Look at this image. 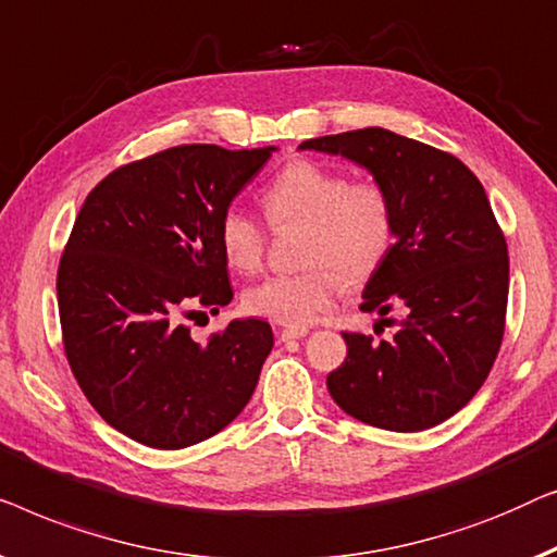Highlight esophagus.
Returning a JSON list of instances; mask_svg holds the SVG:
<instances>
[{
	"mask_svg": "<svg viewBox=\"0 0 557 557\" xmlns=\"http://www.w3.org/2000/svg\"><path fill=\"white\" fill-rule=\"evenodd\" d=\"M308 333H310L308 327H293V325H289V327H280L277 338L280 341H297V338H305Z\"/></svg>",
	"mask_w": 557,
	"mask_h": 557,
	"instance_id": "esophagus-1",
	"label": "esophagus"
}]
</instances>
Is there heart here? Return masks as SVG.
<instances>
[{
	"mask_svg": "<svg viewBox=\"0 0 557 557\" xmlns=\"http://www.w3.org/2000/svg\"><path fill=\"white\" fill-rule=\"evenodd\" d=\"M262 207L275 226L302 224L300 264L245 293V308L282 325H308L331 308L350 282L381 270L396 239V211L375 182H350L346 171L312 161L287 163L262 191ZM219 247L230 268L252 272L264 257V230L242 209H226Z\"/></svg>",
	"mask_w": 557,
	"mask_h": 557,
	"instance_id": "obj_1",
	"label": "heart"
}]
</instances>
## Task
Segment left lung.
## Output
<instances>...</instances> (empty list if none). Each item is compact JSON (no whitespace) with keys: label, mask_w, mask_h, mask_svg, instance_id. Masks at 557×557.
<instances>
[{"label":"left lung","mask_w":557,"mask_h":557,"mask_svg":"<svg viewBox=\"0 0 557 557\" xmlns=\"http://www.w3.org/2000/svg\"><path fill=\"white\" fill-rule=\"evenodd\" d=\"M300 151L354 161L388 191L394 247L363 287V312L406 318L394 338L343 333L348 356L327 375L348 417L388 432H424L472 401L505 333L510 260L490 199L451 153L386 128L302 140ZM379 320V323H381Z\"/></svg>","instance_id":"obj_1"}]
</instances>
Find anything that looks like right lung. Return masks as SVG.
I'll return each mask as SVG.
<instances>
[{
    "mask_svg": "<svg viewBox=\"0 0 557 557\" xmlns=\"http://www.w3.org/2000/svg\"><path fill=\"white\" fill-rule=\"evenodd\" d=\"M277 146H176L88 194L58 270L62 341L83 394L133 442L184 449L239 417L275 338L232 320L209 343L182 312L232 302L219 222Z\"/></svg>",
    "mask_w": 557,
    "mask_h": 557,
    "instance_id": "right-lung-1",
    "label": "right lung"
}]
</instances>
